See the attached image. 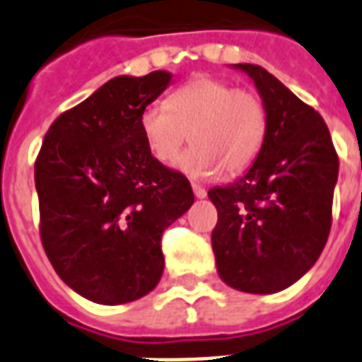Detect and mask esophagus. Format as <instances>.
Segmentation results:
<instances>
[{
	"mask_svg": "<svg viewBox=\"0 0 362 362\" xmlns=\"http://www.w3.org/2000/svg\"><path fill=\"white\" fill-rule=\"evenodd\" d=\"M192 192H194V197H197V198H206V197H208V192H206V189H202L200 185L192 183Z\"/></svg>",
	"mask_w": 362,
	"mask_h": 362,
	"instance_id": "esophagus-1",
	"label": "esophagus"
}]
</instances>
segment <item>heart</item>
I'll use <instances>...</instances> for the list:
<instances>
[{
    "mask_svg": "<svg viewBox=\"0 0 362 362\" xmlns=\"http://www.w3.org/2000/svg\"><path fill=\"white\" fill-rule=\"evenodd\" d=\"M139 129L152 156L164 164L177 158L191 132L192 146L177 168L191 177L210 179L221 170L236 175L252 165L265 141L267 114L252 91L202 76L179 88L170 103L146 105Z\"/></svg>",
    "mask_w": 362,
    "mask_h": 362,
    "instance_id": "obj_1",
    "label": "heart"
}]
</instances>
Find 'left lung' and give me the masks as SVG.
<instances>
[{"mask_svg": "<svg viewBox=\"0 0 362 362\" xmlns=\"http://www.w3.org/2000/svg\"><path fill=\"white\" fill-rule=\"evenodd\" d=\"M254 80L267 114L262 151L235 183L210 189L217 273L248 294H274L313 267L332 225L338 154L320 114L257 64H233Z\"/></svg>", "mask_w": 362, "mask_h": 362, "instance_id": "left-lung-1", "label": "left lung"}]
</instances>
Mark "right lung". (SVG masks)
Returning <instances> with one entry per match:
<instances>
[{"mask_svg": "<svg viewBox=\"0 0 362 362\" xmlns=\"http://www.w3.org/2000/svg\"><path fill=\"white\" fill-rule=\"evenodd\" d=\"M171 72L116 76L51 124L37 154L40 235L76 294L129 303L162 279V233L194 202L183 173L154 158L139 129Z\"/></svg>", "mask_w": 362, "mask_h": 362, "instance_id": "add662e5", "label": "right lung"}]
</instances>
